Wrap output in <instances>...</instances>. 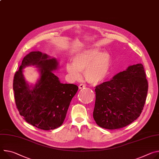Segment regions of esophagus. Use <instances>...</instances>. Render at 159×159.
<instances>
[{"mask_svg": "<svg viewBox=\"0 0 159 159\" xmlns=\"http://www.w3.org/2000/svg\"><path fill=\"white\" fill-rule=\"evenodd\" d=\"M85 88V85H84V84H80V85H79V89H83V88Z\"/></svg>", "mask_w": 159, "mask_h": 159, "instance_id": "obj_1", "label": "esophagus"}]
</instances>
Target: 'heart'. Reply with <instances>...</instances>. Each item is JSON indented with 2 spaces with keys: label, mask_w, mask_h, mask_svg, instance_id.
<instances>
[{
  "label": "heart",
  "mask_w": 159,
  "mask_h": 159,
  "mask_svg": "<svg viewBox=\"0 0 159 159\" xmlns=\"http://www.w3.org/2000/svg\"><path fill=\"white\" fill-rule=\"evenodd\" d=\"M98 48H92L78 53L72 59V64L68 63L65 68L73 80L81 77L84 72L85 80L91 85H98L107 77L111 66V57L107 52H99Z\"/></svg>",
  "instance_id": "obj_1"
}]
</instances>
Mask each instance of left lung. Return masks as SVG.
<instances>
[{
  "mask_svg": "<svg viewBox=\"0 0 159 159\" xmlns=\"http://www.w3.org/2000/svg\"><path fill=\"white\" fill-rule=\"evenodd\" d=\"M148 81L139 63L129 66L111 80L96 86L93 118L101 127L117 129L139 117L145 104Z\"/></svg>",
  "mask_w": 159,
  "mask_h": 159,
  "instance_id": "left-lung-1",
  "label": "left lung"
}]
</instances>
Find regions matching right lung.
<instances>
[{
  "mask_svg": "<svg viewBox=\"0 0 159 159\" xmlns=\"http://www.w3.org/2000/svg\"><path fill=\"white\" fill-rule=\"evenodd\" d=\"M35 65L41 77L32 87L25 81L22 70ZM56 58L46 54L32 51L24 57L13 80V90L16 108L28 122L42 130L54 129L61 126L66 117L71 100L78 86L62 84L52 71L57 68Z\"/></svg>",
  "mask_w": 159,
  "mask_h": 159,
  "instance_id": "1",
  "label": "right lung"
}]
</instances>
